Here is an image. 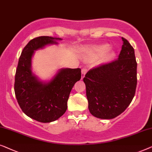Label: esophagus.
Returning a JSON list of instances; mask_svg holds the SVG:
<instances>
[{"label":"esophagus","instance_id":"1","mask_svg":"<svg viewBox=\"0 0 152 152\" xmlns=\"http://www.w3.org/2000/svg\"><path fill=\"white\" fill-rule=\"evenodd\" d=\"M86 73H87V69H85V68L82 69V70H81V79H83Z\"/></svg>","mask_w":152,"mask_h":152}]
</instances>
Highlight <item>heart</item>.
Returning a JSON list of instances; mask_svg holds the SVG:
<instances>
[{
  "instance_id": "obj_1",
  "label": "heart",
  "mask_w": 152,
  "mask_h": 152,
  "mask_svg": "<svg viewBox=\"0 0 152 152\" xmlns=\"http://www.w3.org/2000/svg\"><path fill=\"white\" fill-rule=\"evenodd\" d=\"M109 50H110V45L107 44L94 47L87 51L85 57L88 61H92L104 55V61H111L115 57V53L114 52H108Z\"/></svg>"
}]
</instances>
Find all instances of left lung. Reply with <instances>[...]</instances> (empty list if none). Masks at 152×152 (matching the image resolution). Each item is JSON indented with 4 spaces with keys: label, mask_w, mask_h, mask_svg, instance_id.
I'll list each match as a JSON object with an SVG mask.
<instances>
[{
    "label": "left lung",
    "mask_w": 152,
    "mask_h": 152,
    "mask_svg": "<svg viewBox=\"0 0 152 152\" xmlns=\"http://www.w3.org/2000/svg\"><path fill=\"white\" fill-rule=\"evenodd\" d=\"M118 60L89 70L83 78L89 112L101 119H112L125 111L135 95L137 63L132 46L122 38Z\"/></svg>",
    "instance_id": "8db88e82"
}]
</instances>
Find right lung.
I'll use <instances>...</instances> for the list:
<instances>
[{
	"label": "right lung",
	"mask_w": 152,
	"mask_h": 152,
	"mask_svg": "<svg viewBox=\"0 0 152 152\" xmlns=\"http://www.w3.org/2000/svg\"><path fill=\"white\" fill-rule=\"evenodd\" d=\"M62 38L39 36L23 49L15 75L14 91L21 110L29 118L41 123L56 121L65 114L72 87L81 78L80 68H61L48 81L41 80L31 67L35 51L58 45Z\"/></svg>",
	"instance_id": "add662e5"
}]
</instances>
